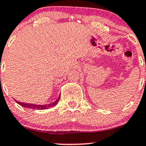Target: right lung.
<instances>
[{
    "label": "right lung",
    "instance_id": "right-lung-1",
    "mask_svg": "<svg viewBox=\"0 0 146 146\" xmlns=\"http://www.w3.org/2000/svg\"><path fill=\"white\" fill-rule=\"evenodd\" d=\"M60 95H59L58 99L54 101V102L51 103V104H44V105H39V104H27V103H22V102H19L16 100V102H17L18 104L21 105V107H25V108H29V109H36V110H47V109L50 108V107H53L55 105H57V104L58 103L60 100Z\"/></svg>",
    "mask_w": 146,
    "mask_h": 146
}]
</instances>
